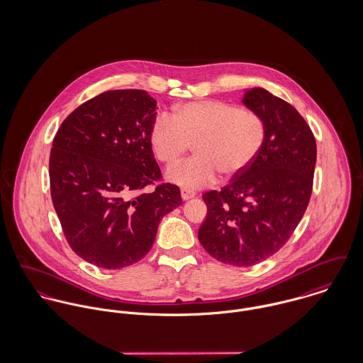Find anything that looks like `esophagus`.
<instances>
[{"label":"esophagus","mask_w":363,"mask_h":363,"mask_svg":"<svg viewBox=\"0 0 363 363\" xmlns=\"http://www.w3.org/2000/svg\"><path fill=\"white\" fill-rule=\"evenodd\" d=\"M180 194H182V199H183L184 201H187V200H190V199H193V197L196 196L193 191L186 190V189H182V190H180Z\"/></svg>","instance_id":"34e87169"}]
</instances>
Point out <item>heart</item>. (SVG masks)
<instances>
[{
  "label": "heart",
  "instance_id": "1",
  "mask_svg": "<svg viewBox=\"0 0 363 363\" xmlns=\"http://www.w3.org/2000/svg\"><path fill=\"white\" fill-rule=\"evenodd\" d=\"M267 137L265 120L257 111L218 99L177 106L172 117L156 116L150 130L152 154L162 164L179 163L194 144L196 157L167 172V179L196 190L222 174L232 180L246 173L259 155Z\"/></svg>",
  "mask_w": 363,
  "mask_h": 363
}]
</instances>
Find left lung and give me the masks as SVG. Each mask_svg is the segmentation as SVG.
Segmentation results:
<instances>
[{"instance_id":"1","label":"left lung","mask_w":363,"mask_h":363,"mask_svg":"<svg viewBox=\"0 0 363 363\" xmlns=\"http://www.w3.org/2000/svg\"><path fill=\"white\" fill-rule=\"evenodd\" d=\"M242 104L265 120V143L246 173L203 196L207 218L199 240L213 259L250 267L275 255L303 218L317 151L311 127L292 104L262 88L247 89Z\"/></svg>"}]
</instances>
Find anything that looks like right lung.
Wrapping results in <instances>:
<instances>
[{
	"mask_svg": "<svg viewBox=\"0 0 363 363\" xmlns=\"http://www.w3.org/2000/svg\"><path fill=\"white\" fill-rule=\"evenodd\" d=\"M156 101L141 89L107 91L60 125L50 152V190L71 249L106 269L143 259L162 218L182 204L177 186L160 180L150 144Z\"/></svg>",
	"mask_w": 363,
	"mask_h": 363,
	"instance_id": "right-lung-1",
	"label": "right lung"
}]
</instances>
